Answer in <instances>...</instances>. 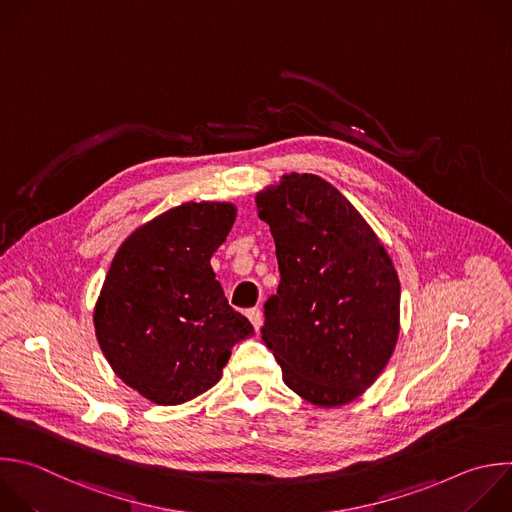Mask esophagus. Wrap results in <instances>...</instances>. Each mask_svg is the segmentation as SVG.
<instances>
[{"label": "esophagus", "instance_id": "obj_1", "mask_svg": "<svg viewBox=\"0 0 512 512\" xmlns=\"http://www.w3.org/2000/svg\"><path fill=\"white\" fill-rule=\"evenodd\" d=\"M247 317H249V321L253 323V327L259 331V327L263 325V313H261V309H257V307L247 309Z\"/></svg>", "mask_w": 512, "mask_h": 512}]
</instances>
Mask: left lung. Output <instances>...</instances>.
I'll return each mask as SVG.
<instances>
[{
	"mask_svg": "<svg viewBox=\"0 0 512 512\" xmlns=\"http://www.w3.org/2000/svg\"><path fill=\"white\" fill-rule=\"evenodd\" d=\"M279 263L263 342L283 382L315 406L356 400L386 368L400 331V281L384 245L335 187L285 175L257 195Z\"/></svg>",
	"mask_w": 512,
	"mask_h": 512,
	"instance_id": "1",
	"label": "left lung"
}]
</instances>
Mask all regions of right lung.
Here are the masks:
<instances>
[{"mask_svg":"<svg viewBox=\"0 0 512 512\" xmlns=\"http://www.w3.org/2000/svg\"><path fill=\"white\" fill-rule=\"evenodd\" d=\"M235 213L227 203H185L136 229L114 255L96 337L116 376L150 402L177 406L207 392L231 348L255 333L211 267Z\"/></svg>","mask_w":512,"mask_h":512,"instance_id":"right-lung-1","label":"right lung"}]
</instances>
